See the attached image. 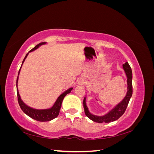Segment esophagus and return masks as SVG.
I'll return each instance as SVG.
<instances>
[{"mask_svg":"<svg viewBox=\"0 0 154 154\" xmlns=\"http://www.w3.org/2000/svg\"><path fill=\"white\" fill-rule=\"evenodd\" d=\"M78 83L79 85H83L85 83V81L84 80H83V79H80V80L78 81Z\"/></svg>","mask_w":154,"mask_h":154,"instance_id":"34e87169","label":"esophagus"}]
</instances>
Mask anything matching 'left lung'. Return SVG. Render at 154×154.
Here are the masks:
<instances>
[{
  "label": "left lung",
  "mask_w": 154,
  "mask_h": 154,
  "mask_svg": "<svg viewBox=\"0 0 154 154\" xmlns=\"http://www.w3.org/2000/svg\"><path fill=\"white\" fill-rule=\"evenodd\" d=\"M123 67L127 77V92L124 99L116 105L113 109H112L109 112L103 116H98L93 115L88 111V107L86 105V98L83 100V107H84L85 114L87 117L94 122L97 123H110L118 119L122 116L127 109L130 99L132 95V72L128 63L127 62L123 65Z\"/></svg>",
  "instance_id": "1"
}]
</instances>
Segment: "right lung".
Masks as SVG:
<instances>
[{"mask_svg":"<svg viewBox=\"0 0 154 154\" xmlns=\"http://www.w3.org/2000/svg\"><path fill=\"white\" fill-rule=\"evenodd\" d=\"M45 44H46V42H41V43L38 44V45H36L34 48H32L31 50H30L29 51V53L35 51L37 48H38L39 46H40L41 45H44ZM28 54L29 53L26 54L24 59L23 60L22 66L23 63L24 62L25 60H26V57H27V55H28ZM22 66L20 67V69L22 67ZM20 69L19 70V71H18V77L17 79V92L18 102V104H19L22 110L24 112L26 115L29 116V117L31 118L32 119H35L36 121H38V122H49V121L57 118L60 113V108H61L62 103V101L64 98V97L66 96L67 94H69V93L71 92V91L72 89V88H70L69 89H68L67 91H65L63 93H62V94L58 97V99L57 100V101H56L54 105L51 107V109H43V110H38V109H32V108H31V107L26 105L24 103V102L22 101V100L20 98V96L19 95V92H18V90L17 88V82H18V74H19V73H20Z\"/></svg>","mask_w":154,"mask_h":154,"instance_id":"obj_1","label":"right lung"}]
</instances>
